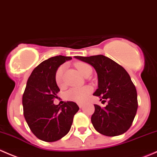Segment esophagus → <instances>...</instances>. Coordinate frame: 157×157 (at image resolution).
Masks as SVG:
<instances>
[{
	"mask_svg": "<svg viewBox=\"0 0 157 157\" xmlns=\"http://www.w3.org/2000/svg\"><path fill=\"white\" fill-rule=\"evenodd\" d=\"M78 107L80 108H82L84 107V105H83V104H78Z\"/></svg>",
	"mask_w": 157,
	"mask_h": 157,
	"instance_id": "1",
	"label": "esophagus"
}]
</instances>
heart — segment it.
Listing matches in <instances>:
<instances>
[{
  "instance_id": "b5f03b06",
  "label": "heart",
  "mask_w": 157,
  "mask_h": 157,
  "mask_svg": "<svg viewBox=\"0 0 157 157\" xmlns=\"http://www.w3.org/2000/svg\"><path fill=\"white\" fill-rule=\"evenodd\" d=\"M76 68L78 70L79 73L83 76H85L90 70H91V66L85 63H77ZM63 71H64V66H62L57 69L56 73V82L58 84V85H61L63 84ZM91 91V88L88 86L82 87V88H72L66 91V98L71 101L82 103L86 100Z\"/></svg>"
}]
</instances>
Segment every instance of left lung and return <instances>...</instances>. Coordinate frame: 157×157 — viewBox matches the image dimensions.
I'll return each mask as SVG.
<instances>
[{
    "instance_id": "1",
    "label": "left lung",
    "mask_w": 157,
    "mask_h": 157,
    "mask_svg": "<svg viewBox=\"0 0 157 157\" xmlns=\"http://www.w3.org/2000/svg\"><path fill=\"white\" fill-rule=\"evenodd\" d=\"M75 58L95 69L98 88L93 95L108 100L104 108L94 105L91 118L94 129L108 136L123 134L131 128L138 107L136 90L129 74L121 66L103 55Z\"/></svg>"
}]
</instances>
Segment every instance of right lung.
I'll list each match as a JSON object with an SVG mask.
<instances>
[{
  "mask_svg": "<svg viewBox=\"0 0 157 157\" xmlns=\"http://www.w3.org/2000/svg\"><path fill=\"white\" fill-rule=\"evenodd\" d=\"M71 59L56 56L42 62L26 82L22 99L24 117L31 131L41 140L54 142L66 136L79 110L73 101H66L62 106L53 103L59 91L56 82L57 69Z\"/></svg>",
  "mask_w": 157,
  "mask_h": 157,
  "instance_id": "add662e5",
  "label": "right lung"
}]
</instances>
